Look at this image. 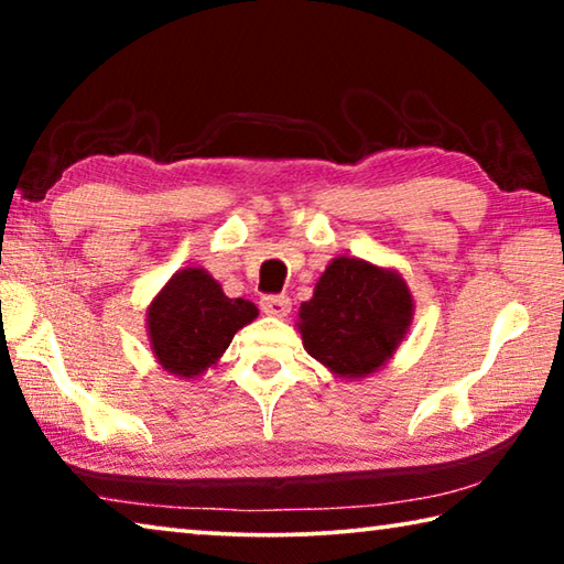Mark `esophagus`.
<instances>
[{"instance_id": "1", "label": "esophagus", "mask_w": 564, "mask_h": 564, "mask_svg": "<svg viewBox=\"0 0 564 564\" xmlns=\"http://www.w3.org/2000/svg\"><path fill=\"white\" fill-rule=\"evenodd\" d=\"M261 311L265 313V316H275V318L289 316L291 299H289V295H263Z\"/></svg>"}]
</instances>
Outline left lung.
I'll return each mask as SVG.
<instances>
[{
	"label": "left lung",
	"mask_w": 564,
	"mask_h": 564,
	"mask_svg": "<svg viewBox=\"0 0 564 564\" xmlns=\"http://www.w3.org/2000/svg\"><path fill=\"white\" fill-rule=\"evenodd\" d=\"M413 293L395 269L356 256L333 259L301 303L303 348L333 376L360 380L393 358L413 323Z\"/></svg>",
	"instance_id": "1"
}]
</instances>
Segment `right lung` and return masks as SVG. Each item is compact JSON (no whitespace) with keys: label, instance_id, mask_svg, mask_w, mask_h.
<instances>
[{"label":"right lung","instance_id":"add662e5","mask_svg":"<svg viewBox=\"0 0 564 564\" xmlns=\"http://www.w3.org/2000/svg\"><path fill=\"white\" fill-rule=\"evenodd\" d=\"M251 301L228 299L221 283L202 265H188L166 281L147 308L151 350L174 378H198L214 368L236 330L256 321Z\"/></svg>","mask_w":564,"mask_h":564}]
</instances>
